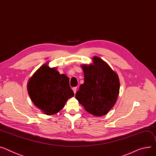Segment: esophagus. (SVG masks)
<instances>
[{
    "instance_id": "34e87169",
    "label": "esophagus",
    "mask_w": 156,
    "mask_h": 156,
    "mask_svg": "<svg viewBox=\"0 0 156 156\" xmlns=\"http://www.w3.org/2000/svg\"><path fill=\"white\" fill-rule=\"evenodd\" d=\"M76 90H77V87H74V88H73V92H74L75 94L76 92Z\"/></svg>"
}]
</instances>
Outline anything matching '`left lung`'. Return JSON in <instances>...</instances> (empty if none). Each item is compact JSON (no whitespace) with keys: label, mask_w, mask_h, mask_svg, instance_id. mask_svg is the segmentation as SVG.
<instances>
[{"label":"left lung","mask_w":156,"mask_h":156,"mask_svg":"<svg viewBox=\"0 0 156 156\" xmlns=\"http://www.w3.org/2000/svg\"><path fill=\"white\" fill-rule=\"evenodd\" d=\"M84 83L80 85L76 98L88 113L96 117L107 115L115 104L119 94L118 75L98 56L92 63L81 65Z\"/></svg>","instance_id":"1"}]
</instances>
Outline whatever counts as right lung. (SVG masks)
<instances>
[{"instance_id":"right-lung-1","label":"right lung","mask_w":156,"mask_h":156,"mask_svg":"<svg viewBox=\"0 0 156 156\" xmlns=\"http://www.w3.org/2000/svg\"><path fill=\"white\" fill-rule=\"evenodd\" d=\"M69 83V79L66 75H60L56 67L50 68L46 63L29 78L27 92L33 104L42 113L53 115L74 96Z\"/></svg>"}]
</instances>
